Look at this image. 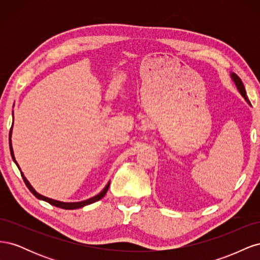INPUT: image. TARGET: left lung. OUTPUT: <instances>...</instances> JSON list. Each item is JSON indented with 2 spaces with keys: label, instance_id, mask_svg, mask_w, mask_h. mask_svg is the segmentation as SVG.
Returning a JSON list of instances; mask_svg holds the SVG:
<instances>
[{
  "label": "left lung",
  "instance_id": "1",
  "mask_svg": "<svg viewBox=\"0 0 260 260\" xmlns=\"http://www.w3.org/2000/svg\"><path fill=\"white\" fill-rule=\"evenodd\" d=\"M231 78H232V80L235 82V84H237V86H238V90L240 91V93L242 94L243 98L246 100V102H248V104H250V103H249V101H248V98H247V95H246L245 88H244V84H243L242 80L240 79V77H239L237 74L232 73V74H231Z\"/></svg>",
  "mask_w": 260,
  "mask_h": 260
}]
</instances>
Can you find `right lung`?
Masks as SVG:
<instances>
[{"instance_id": "right-lung-1", "label": "right lung", "mask_w": 260, "mask_h": 260, "mask_svg": "<svg viewBox=\"0 0 260 260\" xmlns=\"http://www.w3.org/2000/svg\"><path fill=\"white\" fill-rule=\"evenodd\" d=\"M11 137H12V128H11V131H10V149H11V155H12V158H13V160L15 161V164H16V165H17V167L19 168L18 164L16 162V159H15V157H14V152H13V147H12ZM19 170H20V168H19ZM20 174H21V177H22L23 181H25L26 185L28 186V188L30 190V192L32 193V194L36 196L37 199H39V200H42V201H45V202H48V203H50V204H51V205H53V206H56V207H59V208H62V209H77V208H81V207H83V206L90 205V204H92V203H95V202L100 201L101 199H103L104 196H105V194H106V192H107V190H108V187H109V183H111V182H108V183H107V185L103 188V191H102L101 193H99L98 195L93 196V198H91V199H89V200L82 201V202H76V203H64V202H59V201H55V200H52V199H49V198H45V196H43V195H41V194L37 193V192L35 191V188L30 185V183L28 182V180L25 178V176L22 175V172H20Z\"/></svg>"}]
</instances>
